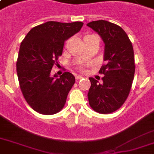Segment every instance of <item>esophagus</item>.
I'll return each instance as SVG.
<instances>
[{"instance_id":"1","label":"esophagus","mask_w":154,"mask_h":154,"mask_svg":"<svg viewBox=\"0 0 154 154\" xmlns=\"http://www.w3.org/2000/svg\"><path fill=\"white\" fill-rule=\"evenodd\" d=\"M83 78V77L82 76H81V75H77L76 76V80H81Z\"/></svg>"}]
</instances>
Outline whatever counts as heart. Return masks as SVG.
<instances>
[{
    "label": "heart",
    "instance_id": "1",
    "mask_svg": "<svg viewBox=\"0 0 154 154\" xmlns=\"http://www.w3.org/2000/svg\"><path fill=\"white\" fill-rule=\"evenodd\" d=\"M79 69L82 70V71H84L85 70V65H79Z\"/></svg>",
    "mask_w": 154,
    "mask_h": 154
}]
</instances>
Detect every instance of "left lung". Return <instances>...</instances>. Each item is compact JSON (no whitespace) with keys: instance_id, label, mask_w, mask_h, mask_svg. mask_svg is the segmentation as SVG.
Segmentation results:
<instances>
[{"instance_id":"obj_1","label":"left lung","mask_w":154,"mask_h":154,"mask_svg":"<svg viewBox=\"0 0 154 154\" xmlns=\"http://www.w3.org/2000/svg\"><path fill=\"white\" fill-rule=\"evenodd\" d=\"M97 32L105 43L104 60L99 73L104 74L103 82L93 77L88 93L90 107L102 114L117 110L129 96L135 72L133 45L122 28L107 20H100L87 24Z\"/></svg>"}]
</instances>
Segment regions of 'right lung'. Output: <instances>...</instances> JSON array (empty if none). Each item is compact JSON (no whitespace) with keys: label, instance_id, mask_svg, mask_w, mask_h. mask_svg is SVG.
<instances>
[{"label":"right lung","instance_id":"obj_1","mask_svg":"<svg viewBox=\"0 0 154 154\" xmlns=\"http://www.w3.org/2000/svg\"><path fill=\"white\" fill-rule=\"evenodd\" d=\"M82 26L81 21H48L32 28L21 42L17 60L18 81L25 101L36 112L52 115L64 107L75 77L69 72L52 76L51 70L58 65L65 41Z\"/></svg>","mask_w":154,"mask_h":154}]
</instances>
